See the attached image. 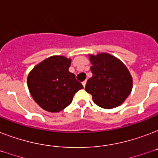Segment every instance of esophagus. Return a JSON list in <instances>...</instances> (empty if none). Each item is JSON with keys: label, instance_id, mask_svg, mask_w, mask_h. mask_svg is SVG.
Wrapping results in <instances>:
<instances>
[{"label": "esophagus", "instance_id": "esophagus-1", "mask_svg": "<svg viewBox=\"0 0 158 158\" xmlns=\"http://www.w3.org/2000/svg\"><path fill=\"white\" fill-rule=\"evenodd\" d=\"M86 83H87V81H86V80H85V81H84V82H83V83H82V84H83V86H84V87H85V85H86Z\"/></svg>", "mask_w": 158, "mask_h": 158}]
</instances>
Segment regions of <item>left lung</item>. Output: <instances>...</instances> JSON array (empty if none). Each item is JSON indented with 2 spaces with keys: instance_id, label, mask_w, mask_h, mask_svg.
Listing matches in <instances>:
<instances>
[{
  "instance_id": "8db88e82",
  "label": "left lung",
  "mask_w": 158,
  "mask_h": 158,
  "mask_svg": "<svg viewBox=\"0 0 158 158\" xmlns=\"http://www.w3.org/2000/svg\"><path fill=\"white\" fill-rule=\"evenodd\" d=\"M93 76L87 81L85 91L94 103L104 109L119 106L132 91L133 79L120 60L109 53L89 55Z\"/></svg>"
}]
</instances>
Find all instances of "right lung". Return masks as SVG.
I'll return each instance as SVG.
<instances>
[{
    "mask_svg": "<svg viewBox=\"0 0 158 158\" xmlns=\"http://www.w3.org/2000/svg\"><path fill=\"white\" fill-rule=\"evenodd\" d=\"M71 59L52 56L34 66L28 75V88L33 100L49 112H59L71 103L84 87L69 71Z\"/></svg>",
    "mask_w": 158,
    "mask_h": 158,
    "instance_id": "right-lung-1",
    "label": "right lung"
}]
</instances>
